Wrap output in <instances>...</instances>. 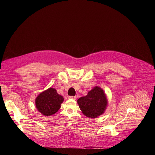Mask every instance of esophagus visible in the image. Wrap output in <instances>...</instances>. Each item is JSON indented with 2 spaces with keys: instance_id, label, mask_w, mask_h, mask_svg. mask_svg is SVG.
<instances>
[{
  "instance_id": "esophagus-1",
  "label": "esophagus",
  "mask_w": 155,
  "mask_h": 155,
  "mask_svg": "<svg viewBox=\"0 0 155 155\" xmlns=\"http://www.w3.org/2000/svg\"><path fill=\"white\" fill-rule=\"evenodd\" d=\"M69 98L71 99H74V100H76L77 99V97L76 96H69Z\"/></svg>"
}]
</instances>
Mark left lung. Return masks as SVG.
Instances as JSON below:
<instances>
[{"mask_svg":"<svg viewBox=\"0 0 155 155\" xmlns=\"http://www.w3.org/2000/svg\"><path fill=\"white\" fill-rule=\"evenodd\" d=\"M83 115L91 118H96L102 115L107 108L108 100L104 90L99 86L94 87L86 96L77 100Z\"/></svg>","mask_w":155,"mask_h":155,"instance_id":"8db88e82","label":"left lung"}]
</instances>
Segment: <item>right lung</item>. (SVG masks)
<instances>
[{"instance_id":"add662e5","label":"right lung","mask_w":155,"mask_h":155,"mask_svg":"<svg viewBox=\"0 0 155 155\" xmlns=\"http://www.w3.org/2000/svg\"><path fill=\"white\" fill-rule=\"evenodd\" d=\"M64 97L59 95L55 88L48 89L40 93L35 99V107L38 111L44 116H51L61 108Z\"/></svg>"}]
</instances>
